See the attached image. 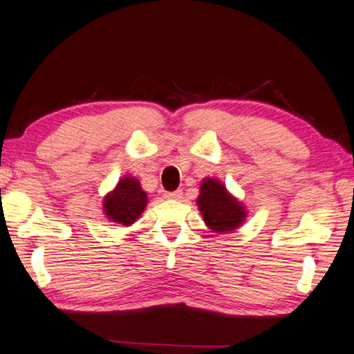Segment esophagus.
I'll return each mask as SVG.
<instances>
[{
	"label": "esophagus",
	"instance_id": "1",
	"mask_svg": "<svg viewBox=\"0 0 354 354\" xmlns=\"http://www.w3.org/2000/svg\"><path fill=\"white\" fill-rule=\"evenodd\" d=\"M163 197H165V198H181L183 197V192L181 191L165 192V194H163Z\"/></svg>",
	"mask_w": 354,
	"mask_h": 354
}]
</instances>
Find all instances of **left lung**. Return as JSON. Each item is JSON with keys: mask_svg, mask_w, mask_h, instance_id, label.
Here are the masks:
<instances>
[{"mask_svg": "<svg viewBox=\"0 0 354 354\" xmlns=\"http://www.w3.org/2000/svg\"><path fill=\"white\" fill-rule=\"evenodd\" d=\"M205 223L214 232L234 230L243 223L246 211L216 179H203L197 198Z\"/></svg>", "mask_w": 354, "mask_h": 354, "instance_id": "left-lung-1", "label": "left lung"}]
</instances>
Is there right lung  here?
<instances>
[{
    "instance_id": "1",
    "label": "right lung",
    "mask_w": 354,
    "mask_h": 354,
    "mask_svg": "<svg viewBox=\"0 0 354 354\" xmlns=\"http://www.w3.org/2000/svg\"><path fill=\"white\" fill-rule=\"evenodd\" d=\"M147 203L146 192L141 189L138 179L122 178L113 192L104 198V211L113 223L130 225L143 213Z\"/></svg>"
}]
</instances>
